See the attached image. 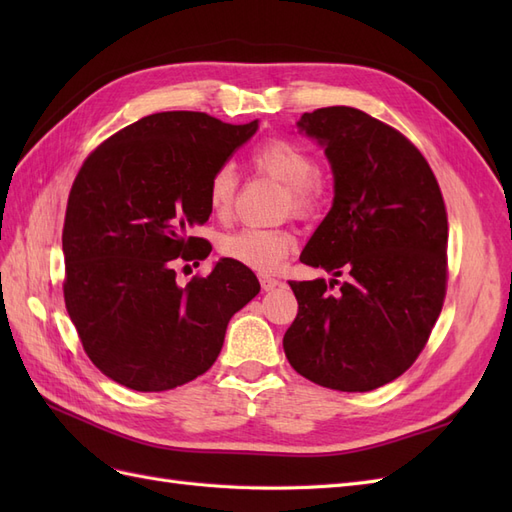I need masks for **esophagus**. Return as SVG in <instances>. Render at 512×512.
Returning a JSON list of instances; mask_svg holds the SVG:
<instances>
[{
  "label": "esophagus",
  "mask_w": 512,
  "mask_h": 512,
  "mask_svg": "<svg viewBox=\"0 0 512 512\" xmlns=\"http://www.w3.org/2000/svg\"><path fill=\"white\" fill-rule=\"evenodd\" d=\"M280 284L282 282L275 280V277H271L267 273H260V286H262V290H273V288H277Z\"/></svg>",
  "instance_id": "34e87169"
}]
</instances>
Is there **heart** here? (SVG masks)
Returning <instances> with one entry per match:
<instances>
[{
    "label": "heart",
    "mask_w": 512,
    "mask_h": 512,
    "mask_svg": "<svg viewBox=\"0 0 512 512\" xmlns=\"http://www.w3.org/2000/svg\"><path fill=\"white\" fill-rule=\"evenodd\" d=\"M252 162L262 173L282 181L288 190L286 205L294 213L312 215L320 209L324 200V185L314 175L316 160L312 151L290 138H269L258 145L252 153ZM239 188V175L232 164H220L213 170L207 185V200L213 213L224 215ZM294 235L286 228H258L243 226L228 232L220 241V252L224 258L237 265L256 271H273L282 265V260L292 252Z\"/></svg>",
    "instance_id": "b5f03b06"
}]
</instances>
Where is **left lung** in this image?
I'll return each instance as SVG.
<instances>
[{"label": "left lung", "instance_id": "obj_1", "mask_svg": "<svg viewBox=\"0 0 512 512\" xmlns=\"http://www.w3.org/2000/svg\"><path fill=\"white\" fill-rule=\"evenodd\" d=\"M297 126L324 147L335 179L333 207L301 262L333 280L290 282L299 314L286 359L327 389L374 391L416 361L442 312L444 198L423 153L359 108H318Z\"/></svg>", "mask_w": 512, "mask_h": 512}]
</instances>
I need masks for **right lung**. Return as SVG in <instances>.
<instances>
[{
    "mask_svg": "<svg viewBox=\"0 0 512 512\" xmlns=\"http://www.w3.org/2000/svg\"><path fill=\"white\" fill-rule=\"evenodd\" d=\"M258 130L207 113L138 119L89 153L68 196L64 301L83 350L104 376L141 393L190 382L215 363L228 320L256 275L222 258L177 284L179 262L205 260L192 230L211 215L209 177Z\"/></svg>",
    "mask_w": 512,
    "mask_h": 512,
    "instance_id": "right-lung-1",
    "label": "right lung"
}]
</instances>
